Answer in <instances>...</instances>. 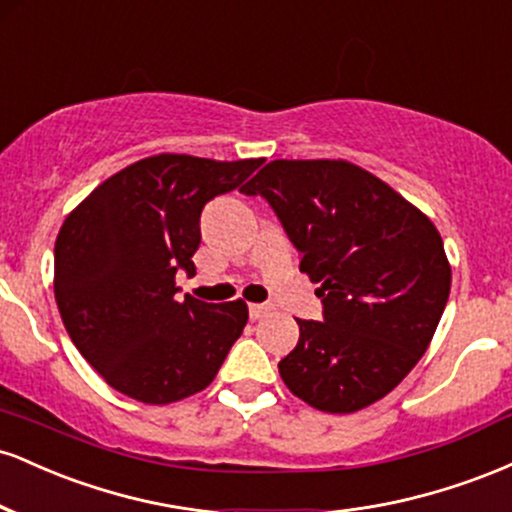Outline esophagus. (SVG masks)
I'll return each instance as SVG.
<instances>
[{
    "label": "esophagus",
    "mask_w": 512,
    "mask_h": 512,
    "mask_svg": "<svg viewBox=\"0 0 512 512\" xmlns=\"http://www.w3.org/2000/svg\"><path fill=\"white\" fill-rule=\"evenodd\" d=\"M267 313H272V305H269V303H250V317H252V320H262V317Z\"/></svg>",
    "instance_id": "34e87169"
}]
</instances>
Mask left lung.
<instances>
[{
  "label": "left lung",
  "mask_w": 512,
  "mask_h": 512,
  "mask_svg": "<svg viewBox=\"0 0 512 512\" xmlns=\"http://www.w3.org/2000/svg\"><path fill=\"white\" fill-rule=\"evenodd\" d=\"M274 209L301 272L320 284L322 322L298 320L279 373L330 414L383 399L426 354L450 296V264L431 221L346 161H272L243 187Z\"/></svg>",
  "instance_id": "1"
}]
</instances>
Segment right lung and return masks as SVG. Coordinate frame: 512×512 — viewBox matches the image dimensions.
<instances>
[{
	"mask_svg": "<svg viewBox=\"0 0 512 512\" xmlns=\"http://www.w3.org/2000/svg\"><path fill=\"white\" fill-rule=\"evenodd\" d=\"M260 163L144 158L98 185L62 223L57 308L81 356L117 392L170 404L216 378L248 305L178 301L175 274H195L204 204L243 185Z\"/></svg>",
	"mask_w": 512,
	"mask_h": 512,
	"instance_id": "right-lung-1",
	"label": "right lung"
}]
</instances>
